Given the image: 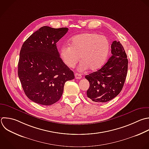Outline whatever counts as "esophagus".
Masks as SVG:
<instances>
[{
	"instance_id": "34e87169",
	"label": "esophagus",
	"mask_w": 149,
	"mask_h": 149,
	"mask_svg": "<svg viewBox=\"0 0 149 149\" xmlns=\"http://www.w3.org/2000/svg\"><path fill=\"white\" fill-rule=\"evenodd\" d=\"M74 76H75V78H76V79H81V77H82L81 75L80 74L77 73H75Z\"/></svg>"
}]
</instances>
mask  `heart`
Returning <instances> with one entry per match:
<instances>
[{"instance_id": "b5f03b06", "label": "heart", "mask_w": 149, "mask_h": 149, "mask_svg": "<svg viewBox=\"0 0 149 149\" xmlns=\"http://www.w3.org/2000/svg\"><path fill=\"white\" fill-rule=\"evenodd\" d=\"M110 49L107 37L98 34L86 33L73 37L70 45H65L60 50L61 57L69 68H74L80 59L79 69L84 71L88 68L95 71L105 63Z\"/></svg>"}]
</instances>
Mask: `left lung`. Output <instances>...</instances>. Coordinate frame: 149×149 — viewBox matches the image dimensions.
Listing matches in <instances>:
<instances>
[{
  "label": "left lung",
  "mask_w": 149,
  "mask_h": 149,
  "mask_svg": "<svg viewBox=\"0 0 149 149\" xmlns=\"http://www.w3.org/2000/svg\"><path fill=\"white\" fill-rule=\"evenodd\" d=\"M111 54L100 69L85 76L90 83L87 95L93 101L101 103L111 100L119 94L124 85L128 60L119 41L112 42Z\"/></svg>",
  "instance_id": "8db88e82"
}]
</instances>
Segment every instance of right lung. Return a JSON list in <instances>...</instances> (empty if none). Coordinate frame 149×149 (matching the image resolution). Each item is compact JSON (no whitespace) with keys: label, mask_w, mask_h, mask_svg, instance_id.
<instances>
[{"label":"right lung","mask_w":149,"mask_h":149,"mask_svg":"<svg viewBox=\"0 0 149 149\" xmlns=\"http://www.w3.org/2000/svg\"><path fill=\"white\" fill-rule=\"evenodd\" d=\"M68 29L41 27L23 43L18 76L27 97L33 102L50 105L61 98L66 81L74 79L72 70L60 58L56 42Z\"/></svg>","instance_id":"obj_1"}]
</instances>
